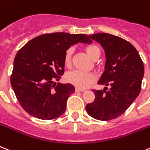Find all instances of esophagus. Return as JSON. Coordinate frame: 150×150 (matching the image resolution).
Segmentation results:
<instances>
[{"mask_svg":"<svg viewBox=\"0 0 150 150\" xmlns=\"http://www.w3.org/2000/svg\"><path fill=\"white\" fill-rule=\"evenodd\" d=\"M75 92H85V89H81V88H75Z\"/></svg>","mask_w":150,"mask_h":150,"instance_id":"1","label":"esophagus"}]
</instances>
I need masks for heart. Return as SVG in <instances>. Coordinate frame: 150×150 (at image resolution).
I'll return each mask as SVG.
<instances>
[{
    "label": "heart",
    "instance_id": "1",
    "mask_svg": "<svg viewBox=\"0 0 150 150\" xmlns=\"http://www.w3.org/2000/svg\"><path fill=\"white\" fill-rule=\"evenodd\" d=\"M86 53L92 58L93 60L99 57L101 51L99 47L96 45H92L86 47L85 48ZM73 49L71 47L69 48L65 52L64 57V62L66 66H70L71 63V56H72ZM96 77L94 74L91 72H86V71H80V70H75L70 71L66 75V80L70 84H72L75 87L79 88H85L88 87L92 81H94Z\"/></svg>",
    "mask_w": 150,
    "mask_h": 150
}]
</instances>
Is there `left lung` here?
Returning a JSON list of instances; mask_svg holds the SVG:
<instances>
[{"label": "left lung", "instance_id": "obj_1", "mask_svg": "<svg viewBox=\"0 0 150 150\" xmlns=\"http://www.w3.org/2000/svg\"><path fill=\"white\" fill-rule=\"evenodd\" d=\"M105 50V71L98 84L110 86L107 91L95 90V100L86 105V112L98 120L119 117L132 105L141 91L144 66L137 50L129 41L107 33L89 35Z\"/></svg>", "mask_w": 150, "mask_h": 150}]
</instances>
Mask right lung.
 I'll return each mask as SVG.
<instances>
[{"label":"right lung","mask_w":150,"mask_h":150,"mask_svg":"<svg viewBox=\"0 0 150 150\" xmlns=\"http://www.w3.org/2000/svg\"><path fill=\"white\" fill-rule=\"evenodd\" d=\"M91 44L84 34L65 32L44 34L29 41L18 52L14 61L11 84L23 109L34 117L49 120L65 112L71 84L58 83L64 74V57L71 45Z\"/></svg>","instance_id":"add662e5"}]
</instances>
